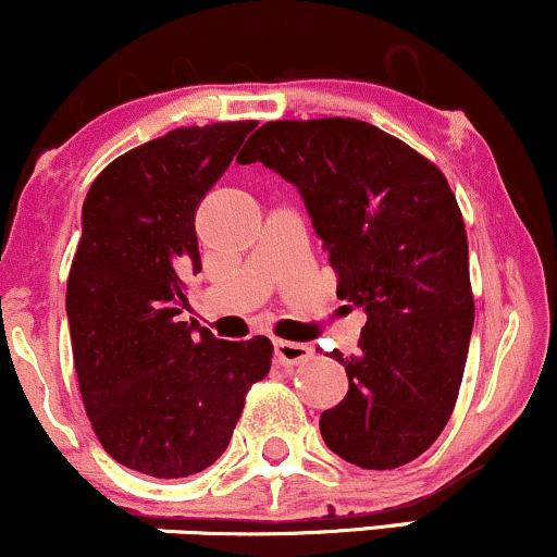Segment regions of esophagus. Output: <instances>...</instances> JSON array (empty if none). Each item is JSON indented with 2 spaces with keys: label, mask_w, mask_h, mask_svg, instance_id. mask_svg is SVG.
I'll return each mask as SVG.
<instances>
[{
  "label": "esophagus",
  "mask_w": 557,
  "mask_h": 557,
  "mask_svg": "<svg viewBox=\"0 0 557 557\" xmlns=\"http://www.w3.org/2000/svg\"><path fill=\"white\" fill-rule=\"evenodd\" d=\"M314 350L304 343H290V341H274V361L280 367H298V363L309 361Z\"/></svg>",
  "instance_id": "obj_1"
}]
</instances>
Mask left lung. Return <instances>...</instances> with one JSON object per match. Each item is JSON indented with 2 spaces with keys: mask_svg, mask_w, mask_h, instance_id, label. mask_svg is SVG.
I'll return each instance as SVG.
<instances>
[{
  "mask_svg": "<svg viewBox=\"0 0 557 557\" xmlns=\"http://www.w3.org/2000/svg\"><path fill=\"white\" fill-rule=\"evenodd\" d=\"M238 159L296 185L337 296L367 311L359 356L332 350L348 393L319 419L322 440L361 469L413 461L456 408L474 327L469 240L447 177L354 117L274 120Z\"/></svg>",
  "mask_w": 557,
  "mask_h": 557,
  "instance_id": "1",
  "label": "left lung"
}]
</instances>
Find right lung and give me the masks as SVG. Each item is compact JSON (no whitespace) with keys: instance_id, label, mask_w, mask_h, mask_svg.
Segmentation results:
<instances>
[{"instance_id":"1","label":"right lung","mask_w":557,"mask_h":557,"mask_svg":"<svg viewBox=\"0 0 557 557\" xmlns=\"http://www.w3.org/2000/svg\"><path fill=\"white\" fill-rule=\"evenodd\" d=\"M253 127H175L107 164L83 201L65 296L75 374L101 447L140 474L212 466L270 372L267 337L216 341L177 319L183 274L201 270L196 209Z\"/></svg>"}]
</instances>
